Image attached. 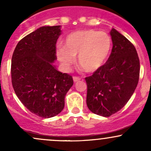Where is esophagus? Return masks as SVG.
<instances>
[{
  "label": "esophagus",
  "mask_w": 151,
  "mask_h": 151,
  "mask_svg": "<svg viewBox=\"0 0 151 151\" xmlns=\"http://www.w3.org/2000/svg\"><path fill=\"white\" fill-rule=\"evenodd\" d=\"M80 79H81V77H77V76H74V77H73V80L74 82L79 81Z\"/></svg>",
  "instance_id": "esophagus-1"
}]
</instances>
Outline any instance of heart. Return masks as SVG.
<instances>
[{
  "mask_svg": "<svg viewBox=\"0 0 151 151\" xmlns=\"http://www.w3.org/2000/svg\"><path fill=\"white\" fill-rule=\"evenodd\" d=\"M112 47L109 35L94 30H84L69 34L64 45L58 48L57 55L65 68L73 63L77 56L79 65L86 72H94L106 62Z\"/></svg>",
  "mask_w": 151,
  "mask_h": 151,
  "instance_id": "obj_1",
  "label": "heart"
}]
</instances>
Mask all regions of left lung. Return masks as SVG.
<instances>
[{
    "instance_id": "left-lung-1",
    "label": "left lung",
    "mask_w": 151,
    "mask_h": 151,
    "mask_svg": "<svg viewBox=\"0 0 151 151\" xmlns=\"http://www.w3.org/2000/svg\"><path fill=\"white\" fill-rule=\"evenodd\" d=\"M111 53L99 70L85 78L86 104L93 114L109 117L126 104L138 85L140 61L135 47L115 29Z\"/></svg>"
}]
</instances>
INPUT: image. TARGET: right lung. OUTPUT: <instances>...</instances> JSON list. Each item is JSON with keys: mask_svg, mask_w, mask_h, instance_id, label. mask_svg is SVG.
Returning <instances> with one entry per match:
<instances>
[{"mask_svg": "<svg viewBox=\"0 0 151 151\" xmlns=\"http://www.w3.org/2000/svg\"><path fill=\"white\" fill-rule=\"evenodd\" d=\"M60 25L43 26L19 41L11 63V79L17 96L35 115L48 119L65 106L66 93L73 85L70 74L52 65Z\"/></svg>", "mask_w": 151, "mask_h": 151, "instance_id": "1", "label": "right lung"}]
</instances>
